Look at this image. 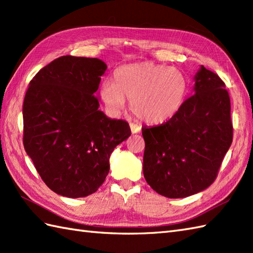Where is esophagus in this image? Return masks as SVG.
<instances>
[{
  "label": "esophagus",
  "mask_w": 253,
  "mask_h": 253,
  "mask_svg": "<svg viewBox=\"0 0 253 253\" xmlns=\"http://www.w3.org/2000/svg\"><path fill=\"white\" fill-rule=\"evenodd\" d=\"M129 126H130V130H131L132 133H138V132H140V130H141V127L136 125V124H130Z\"/></svg>",
  "instance_id": "1"
}]
</instances>
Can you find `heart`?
Masks as SVG:
<instances>
[{"label":"heart","mask_w":253,"mask_h":253,"mask_svg":"<svg viewBox=\"0 0 253 253\" xmlns=\"http://www.w3.org/2000/svg\"><path fill=\"white\" fill-rule=\"evenodd\" d=\"M187 93L188 82L179 69L152 62L120 66L113 74V83L104 82L100 87L101 99L111 112L122 111L125 98L130 99L133 115L150 125L173 117L184 104Z\"/></svg>","instance_id":"b5f03b06"}]
</instances>
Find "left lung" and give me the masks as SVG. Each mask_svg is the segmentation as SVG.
I'll return each instance as SVG.
<instances>
[{
    "label": "left lung",
    "instance_id": "obj_1",
    "mask_svg": "<svg viewBox=\"0 0 253 253\" xmlns=\"http://www.w3.org/2000/svg\"><path fill=\"white\" fill-rule=\"evenodd\" d=\"M193 95L166 123L143 127V176L159 195L186 198L206 190L233 141L230 100L216 74L200 66Z\"/></svg>",
    "mask_w": 253,
    "mask_h": 253
}]
</instances>
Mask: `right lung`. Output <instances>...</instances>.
Masks as SVG:
<instances>
[{
  "mask_svg": "<svg viewBox=\"0 0 253 253\" xmlns=\"http://www.w3.org/2000/svg\"><path fill=\"white\" fill-rule=\"evenodd\" d=\"M99 58L62 56L32 78L23 106L24 147L42 180L67 198L103 184L110 157L131 135L128 123L99 110Z\"/></svg>",
  "mask_w": 253,
  "mask_h": 253,
  "instance_id": "1",
  "label": "right lung"
}]
</instances>
